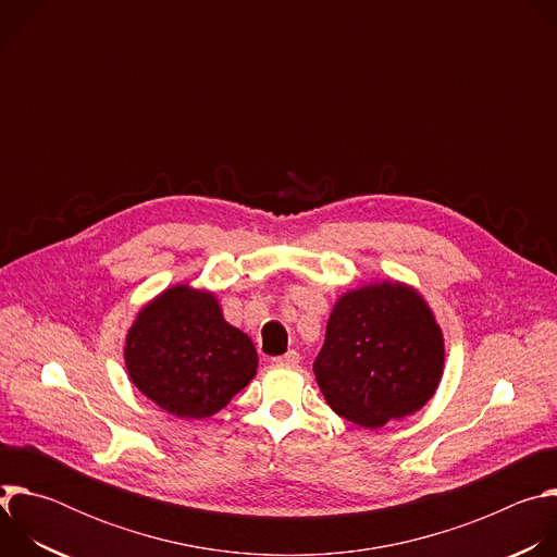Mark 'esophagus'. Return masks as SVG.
<instances>
[{"mask_svg":"<svg viewBox=\"0 0 557 557\" xmlns=\"http://www.w3.org/2000/svg\"><path fill=\"white\" fill-rule=\"evenodd\" d=\"M273 363L275 366H297L299 363V352L297 350H288L286 355H280V357H273Z\"/></svg>","mask_w":557,"mask_h":557,"instance_id":"34e87169","label":"esophagus"}]
</instances>
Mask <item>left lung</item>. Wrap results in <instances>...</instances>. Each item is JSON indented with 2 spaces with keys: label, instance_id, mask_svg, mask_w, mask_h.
<instances>
[{
  "label": "left lung",
  "instance_id": "1",
  "mask_svg": "<svg viewBox=\"0 0 557 557\" xmlns=\"http://www.w3.org/2000/svg\"><path fill=\"white\" fill-rule=\"evenodd\" d=\"M443 355L441 329L423 297L383 282L337 301L312 372L339 417L376 430L432 399Z\"/></svg>",
  "mask_w": 557,
  "mask_h": 557
}]
</instances>
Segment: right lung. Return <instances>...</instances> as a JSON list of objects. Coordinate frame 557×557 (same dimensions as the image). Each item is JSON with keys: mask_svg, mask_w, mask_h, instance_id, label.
I'll return each mask as SVG.
<instances>
[{"mask_svg": "<svg viewBox=\"0 0 557 557\" xmlns=\"http://www.w3.org/2000/svg\"><path fill=\"white\" fill-rule=\"evenodd\" d=\"M125 363L134 385L158 408L205 419L249 385L258 352L243 331L224 322L213 295L174 286L138 312Z\"/></svg>", "mask_w": 557, "mask_h": 557, "instance_id": "add662e5", "label": "right lung"}]
</instances>
